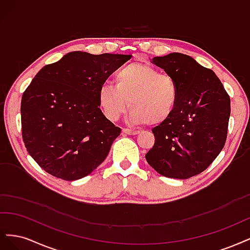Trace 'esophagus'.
Wrapping results in <instances>:
<instances>
[{
  "instance_id": "1",
  "label": "esophagus",
  "mask_w": 250,
  "mask_h": 250,
  "mask_svg": "<svg viewBox=\"0 0 250 250\" xmlns=\"http://www.w3.org/2000/svg\"><path fill=\"white\" fill-rule=\"evenodd\" d=\"M122 133H124V134H128V135H135V134H138V133H139V131H138V130L128 129V128H123V129H122Z\"/></svg>"
}]
</instances>
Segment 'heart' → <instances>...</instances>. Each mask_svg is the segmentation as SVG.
Segmentation results:
<instances>
[{"mask_svg":"<svg viewBox=\"0 0 250 250\" xmlns=\"http://www.w3.org/2000/svg\"><path fill=\"white\" fill-rule=\"evenodd\" d=\"M115 86L104 84L98 103L104 116L117 121L127 109L134 124L160 125L173 116L179 102V87L169 74H161L148 63L131 62L115 74Z\"/></svg>","mask_w":250,"mask_h":250,"instance_id":"b5f03b06","label":"heart"}]
</instances>
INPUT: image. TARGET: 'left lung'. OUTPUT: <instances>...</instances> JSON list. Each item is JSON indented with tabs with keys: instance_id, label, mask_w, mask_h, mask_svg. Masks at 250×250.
<instances>
[{
	"instance_id": "left-lung-1",
	"label": "left lung",
	"mask_w": 250,
	"mask_h": 250,
	"mask_svg": "<svg viewBox=\"0 0 250 250\" xmlns=\"http://www.w3.org/2000/svg\"><path fill=\"white\" fill-rule=\"evenodd\" d=\"M151 62L176 80L179 102L173 116L154 127L155 142L146 161L161 175L187 179L214 162L224 147L230 99L216 74L181 53Z\"/></svg>"
}]
</instances>
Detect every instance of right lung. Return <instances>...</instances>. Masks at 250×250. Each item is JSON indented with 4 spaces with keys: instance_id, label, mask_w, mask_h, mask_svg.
Masks as SVG:
<instances>
[{
    "instance_id": "1",
    "label": "right lung",
    "mask_w": 250,
    "mask_h": 250,
    "mask_svg": "<svg viewBox=\"0 0 250 250\" xmlns=\"http://www.w3.org/2000/svg\"><path fill=\"white\" fill-rule=\"evenodd\" d=\"M130 58L75 51L36 74L22 94L21 117L25 147L41 168L72 181L103 163L121 128L103 115L98 92Z\"/></svg>"
}]
</instances>
